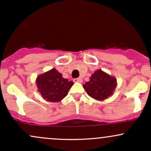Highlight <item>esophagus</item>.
I'll return each instance as SVG.
<instances>
[{
	"label": "esophagus",
	"instance_id": "esophagus-1",
	"mask_svg": "<svg viewBox=\"0 0 151 151\" xmlns=\"http://www.w3.org/2000/svg\"><path fill=\"white\" fill-rule=\"evenodd\" d=\"M74 82H79V83H81L82 82V79L81 78H77V79H74Z\"/></svg>",
	"mask_w": 151,
	"mask_h": 151
}]
</instances>
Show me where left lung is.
<instances>
[{"label":"left lung","mask_w":151,"mask_h":151,"mask_svg":"<svg viewBox=\"0 0 151 151\" xmlns=\"http://www.w3.org/2000/svg\"><path fill=\"white\" fill-rule=\"evenodd\" d=\"M116 86V79L101 70L95 71L89 81L83 84L87 94L98 101H104L112 96Z\"/></svg>","instance_id":"obj_1"}]
</instances>
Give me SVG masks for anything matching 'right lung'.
I'll return each mask as SVG.
<instances>
[{
    "label": "right lung",
    "mask_w": 151,
    "mask_h": 151,
    "mask_svg": "<svg viewBox=\"0 0 151 151\" xmlns=\"http://www.w3.org/2000/svg\"><path fill=\"white\" fill-rule=\"evenodd\" d=\"M35 82L42 97L50 102L63 99L74 84L73 81L62 77V74L55 68L38 75Z\"/></svg>",
    "instance_id": "1"
}]
</instances>
